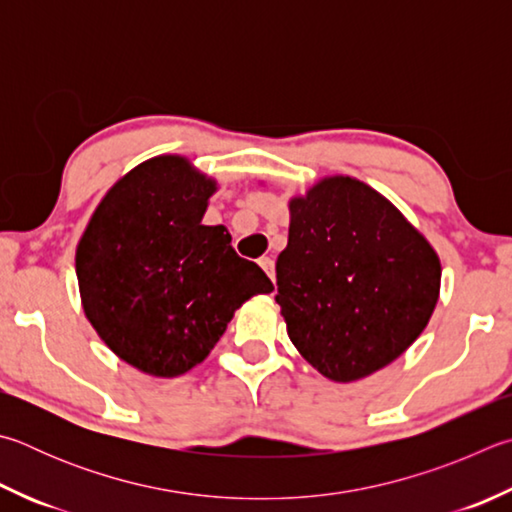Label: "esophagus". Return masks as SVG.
I'll use <instances>...</instances> for the list:
<instances>
[{"instance_id": "esophagus-1", "label": "esophagus", "mask_w": 512, "mask_h": 512, "mask_svg": "<svg viewBox=\"0 0 512 512\" xmlns=\"http://www.w3.org/2000/svg\"><path fill=\"white\" fill-rule=\"evenodd\" d=\"M259 266H262L264 273L271 277V282H275V262H273V259L271 257H262V259H259Z\"/></svg>"}]
</instances>
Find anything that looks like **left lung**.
Returning a JSON list of instances; mask_svg holds the SVG:
<instances>
[{"label":"left lung","instance_id":"8db88e82","mask_svg":"<svg viewBox=\"0 0 512 512\" xmlns=\"http://www.w3.org/2000/svg\"><path fill=\"white\" fill-rule=\"evenodd\" d=\"M277 295L297 351L336 383L383 369L421 336L441 264L385 197L333 176L291 201Z\"/></svg>","mask_w":512,"mask_h":512}]
</instances>
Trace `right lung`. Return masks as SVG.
<instances>
[{
  "instance_id": "1",
  "label": "right lung",
  "mask_w": 512,
  "mask_h": 512,
  "mask_svg": "<svg viewBox=\"0 0 512 512\" xmlns=\"http://www.w3.org/2000/svg\"><path fill=\"white\" fill-rule=\"evenodd\" d=\"M215 181L179 156L123 176L91 217L76 253L89 322L145 374L172 378L208 356L241 304L273 284L239 257L224 226H203Z\"/></svg>"
}]
</instances>
